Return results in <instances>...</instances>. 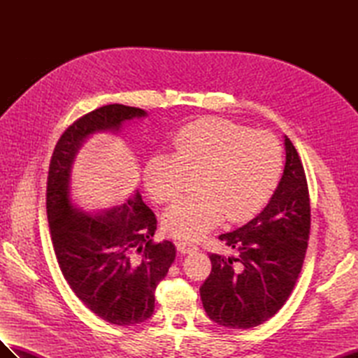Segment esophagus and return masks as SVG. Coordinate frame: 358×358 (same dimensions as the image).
Here are the masks:
<instances>
[{
    "label": "esophagus",
    "instance_id": "esophagus-1",
    "mask_svg": "<svg viewBox=\"0 0 358 358\" xmlns=\"http://www.w3.org/2000/svg\"><path fill=\"white\" fill-rule=\"evenodd\" d=\"M176 248H178V251H179V252H182V254H191V252H196L197 249H199L196 245L191 243V242H188V241H179V242H176Z\"/></svg>",
    "mask_w": 358,
    "mask_h": 358
}]
</instances>
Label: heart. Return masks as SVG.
Masks as SVG:
<instances>
[{
    "label": "heart",
    "instance_id": "obj_1",
    "mask_svg": "<svg viewBox=\"0 0 358 358\" xmlns=\"http://www.w3.org/2000/svg\"><path fill=\"white\" fill-rule=\"evenodd\" d=\"M173 155L150 157L143 169L149 196L159 203L179 197L185 171L199 173L197 194L171 204L162 216L164 230L178 239L197 241L225 218L248 220L272 196L282 173L278 138L266 131L206 117L173 137Z\"/></svg>",
    "mask_w": 358,
    "mask_h": 358
}]
</instances>
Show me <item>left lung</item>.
I'll list each match as a JSON object with an SVG mask.
<instances>
[{"label":"left lung","mask_w":358,"mask_h":358,"mask_svg":"<svg viewBox=\"0 0 358 358\" xmlns=\"http://www.w3.org/2000/svg\"><path fill=\"white\" fill-rule=\"evenodd\" d=\"M285 167L272 199L254 220L220 236L236 257L209 254L212 272L200 287L208 317L229 329H252L284 306L308 249L310 203L301 161L284 136Z\"/></svg>","instance_id":"8db88e82"}]
</instances>
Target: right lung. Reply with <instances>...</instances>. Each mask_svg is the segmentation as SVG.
Instances as JSON below:
<instances>
[{"mask_svg": "<svg viewBox=\"0 0 358 358\" xmlns=\"http://www.w3.org/2000/svg\"><path fill=\"white\" fill-rule=\"evenodd\" d=\"M145 116V110L124 104L92 110L62 133L49 166L46 209L61 272L86 308L116 326H136L152 317L155 288L176 249L169 241L152 242L157 218L138 191L99 213L74 204L71 169L86 138L117 134L124 122Z\"/></svg>", "mask_w": 358, "mask_h": 358, "instance_id": "add662e5", "label": "right lung"}]
</instances>
